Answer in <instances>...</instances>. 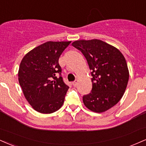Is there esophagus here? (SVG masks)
Masks as SVG:
<instances>
[{"label":"esophagus","mask_w":146,"mask_h":146,"mask_svg":"<svg viewBox=\"0 0 146 146\" xmlns=\"http://www.w3.org/2000/svg\"><path fill=\"white\" fill-rule=\"evenodd\" d=\"M78 80H75L74 82H73V85L74 86H76L78 85Z\"/></svg>","instance_id":"34e87169"}]
</instances>
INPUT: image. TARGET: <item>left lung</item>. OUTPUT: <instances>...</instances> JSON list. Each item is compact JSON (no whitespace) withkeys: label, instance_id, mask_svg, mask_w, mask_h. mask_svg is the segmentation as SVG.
<instances>
[{"label":"left lung","instance_id":"left-lung-1","mask_svg":"<svg viewBox=\"0 0 146 146\" xmlns=\"http://www.w3.org/2000/svg\"><path fill=\"white\" fill-rule=\"evenodd\" d=\"M72 45L85 56L92 76V90L84 95V104L97 113L110 110L120 101L127 86L129 73L124 56L99 39L80 40Z\"/></svg>","mask_w":146,"mask_h":146}]
</instances>
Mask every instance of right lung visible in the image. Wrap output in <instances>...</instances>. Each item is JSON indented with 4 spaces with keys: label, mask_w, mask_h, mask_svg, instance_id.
Wrapping results in <instances>:
<instances>
[{
    "label": "right lung",
    "mask_w": 146,
    "mask_h": 146,
    "mask_svg": "<svg viewBox=\"0 0 146 146\" xmlns=\"http://www.w3.org/2000/svg\"><path fill=\"white\" fill-rule=\"evenodd\" d=\"M71 42H46L23 58L19 83L26 100L36 111L53 113L63 105L69 87L63 81L58 60Z\"/></svg>",
    "instance_id": "obj_1"
}]
</instances>
